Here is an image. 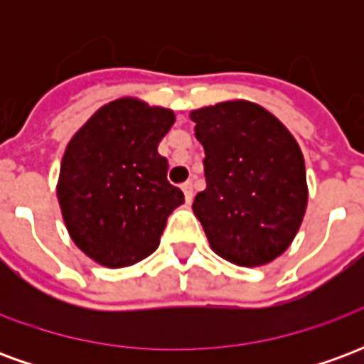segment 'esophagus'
I'll use <instances>...</instances> for the list:
<instances>
[{"label":"esophagus","instance_id":"obj_1","mask_svg":"<svg viewBox=\"0 0 364 364\" xmlns=\"http://www.w3.org/2000/svg\"><path fill=\"white\" fill-rule=\"evenodd\" d=\"M181 189H183V193H185V200H187V203H191V200H193V183L191 181L183 183Z\"/></svg>","mask_w":364,"mask_h":364}]
</instances>
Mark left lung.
I'll use <instances>...</instances> for the list:
<instances>
[{"label": "left lung", "mask_w": 364, "mask_h": 364, "mask_svg": "<svg viewBox=\"0 0 364 364\" xmlns=\"http://www.w3.org/2000/svg\"><path fill=\"white\" fill-rule=\"evenodd\" d=\"M205 148L206 189L193 213L216 255L240 267L267 265L292 244L308 206L304 156L274 114L232 99L191 111Z\"/></svg>", "instance_id": "left-lung-1"}]
</instances>
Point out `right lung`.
<instances>
[{"mask_svg":"<svg viewBox=\"0 0 364 364\" xmlns=\"http://www.w3.org/2000/svg\"><path fill=\"white\" fill-rule=\"evenodd\" d=\"M175 112L136 97L103 105L68 142L60 166V210L90 259L130 267L158 250L167 216L185 203L158 154Z\"/></svg>","mask_w":364,"mask_h":364,"instance_id":"obj_1","label":"right lung"}]
</instances>
